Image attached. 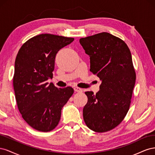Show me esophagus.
Here are the masks:
<instances>
[{
    "label": "esophagus",
    "mask_w": 155,
    "mask_h": 155,
    "mask_svg": "<svg viewBox=\"0 0 155 155\" xmlns=\"http://www.w3.org/2000/svg\"><path fill=\"white\" fill-rule=\"evenodd\" d=\"M74 91H76V92H81L83 91L81 88H79V87H74Z\"/></svg>",
    "instance_id": "1"
}]
</instances>
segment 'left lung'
I'll return each mask as SVG.
<instances>
[{
  "mask_svg": "<svg viewBox=\"0 0 155 155\" xmlns=\"http://www.w3.org/2000/svg\"><path fill=\"white\" fill-rule=\"evenodd\" d=\"M79 43L90 57V71L101 81L96 94L85 92L83 119L93 131L107 132L118 126L129 109L136 81L130 51L123 40L107 32L81 38Z\"/></svg>",
  "mask_w": 155,
  "mask_h": 155,
  "instance_id": "left-lung-1",
  "label": "left lung"
}]
</instances>
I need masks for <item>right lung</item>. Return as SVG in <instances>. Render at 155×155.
<instances>
[{
    "instance_id": "right-lung-1",
    "label": "right lung",
    "mask_w": 155,
    "mask_h": 155,
    "mask_svg": "<svg viewBox=\"0 0 155 155\" xmlns=\"http://www.w3.org/2000/svg\"><path fill=\"white\" fill-rule=\"evenodd\" d=\"M74 40L53 34L36 35L22 45L15 62L13 88L18 110L32 128L48 132L59 122L61 109L74 93L46 82L53 78L58 51Z\"/></svg>"
}]
</instances>
